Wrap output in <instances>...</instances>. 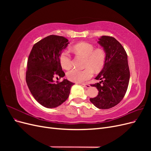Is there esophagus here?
<instances>
[{"mask_svg":"<svg viewBox=\"0 0 151 151\" xmlns=\"http://www.w3.org/2000/svg\"><path fill=\"white\" fill-rule=\"evenodd\" d=\"M82 85H83V86L85 88H87V89L90 88V85H89V84H83Z\"/></svg>","mask_w":151,"mask_h":151,"instance_id":"1","label":"esophagus"}]
</instances>
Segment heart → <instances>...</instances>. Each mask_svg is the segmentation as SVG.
Segmentation results:
<instances>
[{"label":"heart","instance_id":"obj_1","mask_svg":"<svg viewBox=\"0 0 151 151\" xmlns=\"http://www.w3.org/2000/svg\"><path fill=\"white\" fill-rule=\"evenodd\" d=\"M77 55L85 58L84 67L83 70L73 68L67 73L68 80L77 83H82L89 79L93 76V70L99 72L103 68L106 62V52L102 48L94 49L93 45L81 42L72 47ZM59 62L63 68L68 70L71 68L72 61L70 55L67 50L63 51L59 57Z\"/></svg>","mask_w":151,"mask_h":151}]
</instances>
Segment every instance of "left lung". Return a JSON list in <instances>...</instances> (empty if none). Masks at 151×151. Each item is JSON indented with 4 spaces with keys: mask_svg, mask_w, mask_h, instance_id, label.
Wrapping results in <instances>:
<instances>
[{
    "mask_svg": "<svg viewBox=\"0 0 151 151\" xmlns=\"http://www.w3.org/2000/svg\"><path fill=\"white\" fill-rule=\"evenodd\" d=\"M98 43L106 52V62L95 78L101 81L92 85L99 91L98 94L90 101L99 109H109L119 103L127 92L130 80L127 54L111 36H103Z\"/></svg>",
    "mask_w": 151,
    "mask_h": 151,
    "instance_id": "1",
    "label": "left lung"
}]
</instances>
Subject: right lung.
Listing matches in <instances>:
<instances>
[{
    "label": "right lung",
    "instance_id": "1",
    "mask_svg": "<svg viewBox=\"0 0 151 151\" xmlns=\"http://www.w3.org/2000/svg\"><path fill=\"white\" fill-rule=\"evenodd\" d=\"M63 36L50 35L35 43L28 57L26 74L27 85L34 98L48 108H56L65 102L74 84L67 79L55 83V75L65 76L59 57L68 44Z\"/></svg>",
    "mask_w": 151,
    "mask_h": 151
}]
</instances>
